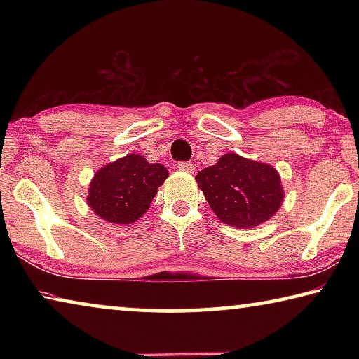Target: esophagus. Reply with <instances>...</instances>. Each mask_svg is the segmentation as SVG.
<instances>
[{
    "label": "esophagus",
    "instance_id": "esophagus-1",
    "mask_svg": "<svg viewBox=\"0 0 359 359\" xmlns=\"http://www.w3.org/2000/svg\"><path fill=\"white\" fill-rule=\"evenodd\" d=\"M177 168L180 169V171H184V172H194V165H191V163H188V161H180L179 165H177Z\"/></svg>",
    "mask_w": 359,
    "mask_h": 359
}]
</instances>
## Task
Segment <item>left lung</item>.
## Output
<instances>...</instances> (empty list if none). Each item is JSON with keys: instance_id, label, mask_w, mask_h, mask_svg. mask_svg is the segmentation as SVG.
I'll use <instances>...</instances> for the list:
<instances>
[{"instance_id": "left-lung-1", "label": "left lung", "mask_w": 359, "mask_h": 359, "mask_svg": "<svg viewBox=\"0 0 359 359\" xmlns=\"http://www.w3.org/2000/svg\"><path fill=\"white\" fill-rule=\"evenodd\" d=\"M196 182L220 222L242 229L269 220L285 196L276 168L238 154L223 155L199 171Z\"/></svg>"}]
</instances>
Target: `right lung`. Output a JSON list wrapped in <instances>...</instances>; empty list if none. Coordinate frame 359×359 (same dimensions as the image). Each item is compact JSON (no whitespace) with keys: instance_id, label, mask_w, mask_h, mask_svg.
I'll return each mask as SVG.
<instances>
[{"instance_id":"obj_1","label":"right lung","mask_w":359,"mask_h":359,"mask_svg":"<svg viewBox=\"0 0 359 359\" xmlns=\"http://www.w3.org/2000/svg\"><path fill=\"white\" fill-rule=\"evenodd\" d=\"M168 169L137 154L118 158L101 168L90 182L87 203L102 220L131 224L149 210L158 187L168 179Z\"/></svg>"}]
</instances>
